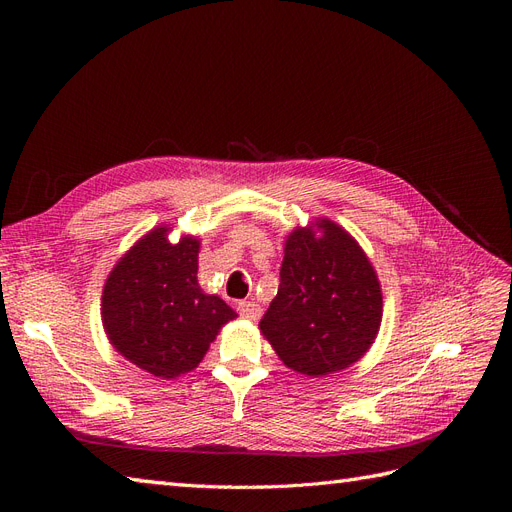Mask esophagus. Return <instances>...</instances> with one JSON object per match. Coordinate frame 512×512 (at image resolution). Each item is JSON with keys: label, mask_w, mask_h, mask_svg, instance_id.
<instances>
[{"label": "esophagus", "mask_w": 512, "mask_h": 512, "mask_svg": "<svg viewBox=\"0 0 512 512\" xmlns=\"http://www.w3.org/2000/svg\"><path fill=\"white\" fill-rule=\"evenodd\" d=\"M237 312L245 318V320H258L260 318V314H262V309H260V305L256 303V301H241L239 305H237Z\"/></svg>", "instance_id": "34e87169"}]
</instances>
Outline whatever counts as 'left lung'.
Returning a JSON list of instances; mask_svg holds the SVG:
<instances>
[{"label": "left lung", "instance_id": "1", "mask_svg": "<svg viewBox=\"0 0 512 512\" xmlns=\"http://www.w3.org/2000/svg\"><path fill=\"white\" fill-rule=\"evenodd\" d=\"M380 322V280L359 241L329 218L294 228L258 324L284 365L312 378L342 371L371 348Z\"/></svg>", "mask_w": 512, "mask_h": 512}]
</instances>
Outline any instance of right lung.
Segmentation results:
<instances>
[{
    "mask_svg": "<svg viewBox=\"0 0 512 512\" xmlns=\"http://www.w3.org/2000/svg\"><path fill=\"white\" fill-rule=\"evenodd\" d=\"M168 226L138 239L108 273L102 327L123 359L147 374L173 380L196 369L237 312L198 286L200 239L168 241Z\"/></svg>",
    "mask_w": 512,
    "mask_h": 512,
    "instance_id": "right-lung-1",
    "label": "right lung"
}]
</instances>
